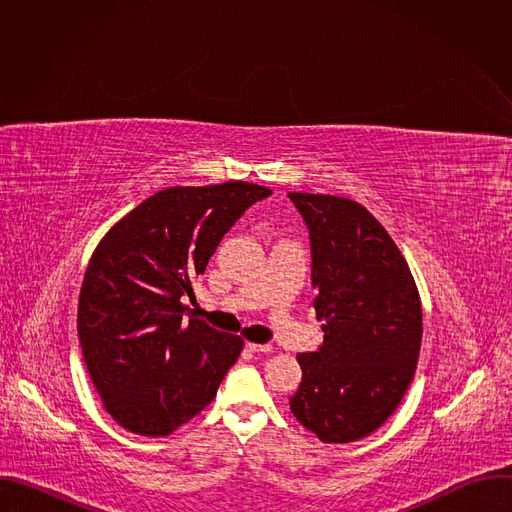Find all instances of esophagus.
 Returning <instances> with one entry per match:
<instances>
[{
  "mask_svg": "<svg viewBox=\"0 0 512 512\" xmlns=\"http://www.w3.org/2000/svg\"><path fill=\"white\" fill-rule=\"evenodd\" d=\"M247 348H249L251 352H265V354L273 350L271 344H257V342H247Z\"/></svg>",
  "mask_w": 512,
  "mask_h": 512,
  "instance_id": "34e87169",
  "label": "esophagus"
}]
</instances>
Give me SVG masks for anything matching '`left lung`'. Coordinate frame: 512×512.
Wrapping results in <instances>:
<instances>
[{
  "mask_svg": "<svg viewBox=\"0 0 512 512\" xmlns=\"http://www.w3.org/2000/svg\"><path fill=\"white\" fill-rule=\"evenodd\" d=\"M310 229L318 352L298 354L294 417L326 444L379 429L409 389L421 348V300L411 269L377 218L350 198L289 192Z\"/></svg>",
  "mask_w": 512,
  "mask_h": 512,
  "instance_id": "1",
  "label": "left lung"
}]
</instances>
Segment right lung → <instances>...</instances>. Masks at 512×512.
Wrapping results in <instances>:
<instances>
[{
	"instance_id": "add662e5",
	"label": "right lung",
	"mask_w": 512,
	"mask_h": 512,
	"mask_svg": "<svg viewBox=\"0 0 512 512\" xmlns=\"http://www.w3.org/2000/svg\"><path fill=\"white\" fill-rule=\"evenodd\" d=\"M269 188L174 186L145 198L101 239L79 296V340L105 411L127 431L162 437L196 417L243 338L182 320L184 294L237 218Z\"/></svg>"
}]
</instances>
